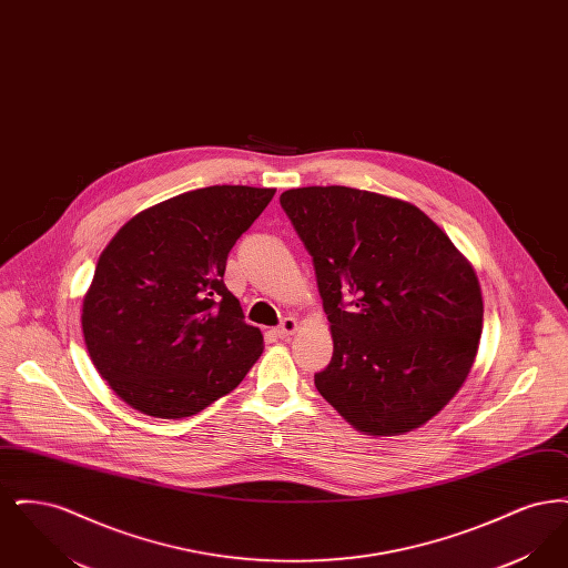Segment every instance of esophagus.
Listing matches in <instances>:
<instances>
[{
  "label": "esophagus",
  "mask_w": 568,
  "mask_h": 568,
  "mask_svg": "<svg viewBox=\"0 0 568 568\" xmlns=\"http://www.w3.org/2000/svg\"><path fill=\"white\" fill-rule=\"evenodd\" d=\"M274 332H276L278 338H290L292 334H296L297 332V320H294V317L283 320V324L278 325Z\"/></svg>",
  "instance_id": "obj_1"
}]
</instances>
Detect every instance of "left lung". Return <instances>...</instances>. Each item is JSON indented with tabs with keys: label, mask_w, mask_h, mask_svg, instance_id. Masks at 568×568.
Wrapping results in <instances>:
<instances>
[{
	"label": "left lung",
	"mask_w": 568,
	"mask_h": 568,
	"mask_svg": "<svg viewBox=\"0 0 568 568\" xmlns=\"http://www.w3.org/2000/svg\"><path fill=\"white\" fill-rule=\"evenodd\" d=\"M313 257L334 353L315 387L355 430L413 433L468 377L484 327L473 264L415 204L353 187L281 193Z\"/></svg>",
	"instance_id": "obj_1"
}]
</instances>
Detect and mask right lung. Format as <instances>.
Segmentation results:
<instances>
[{"label":"right lung","instance_id":"1","mask_svg":"<svg viewBox=\"0 0 568 568\" xmlns=\"http://www.w3.org/2000/svg\"><path fill=\"white\" fill-rule=\"evenodd\" d=\"M274 191H187L132 216L106 244L81 324L93 366L123 403L160 419L191 417L257 362L264 336L244 322L223 272Z\"/></svg>","mask_w":568,"mask_h":568}]
</instances>
